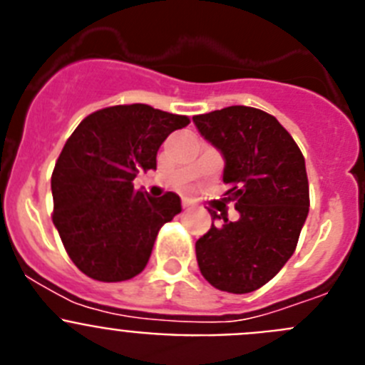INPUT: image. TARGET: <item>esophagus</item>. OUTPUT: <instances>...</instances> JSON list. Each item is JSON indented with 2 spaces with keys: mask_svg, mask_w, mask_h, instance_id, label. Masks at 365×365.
Wrapping results in <instances>:
<instances>
[{
  "mask_svg": "<svg viewBox=\"0 0 365 365\" xmlns=\"http://www.w3.org/2000/svg\"><path fill=\"white\" fill-rule=\"evenodd\" d=\"M190 206H193L192 199H182V208H190Z\"/></svg>",
  "mask_w": 365,
  "mask_h": 365,
  "instance_id": "1",
  "label": "esophagus"
}]
</instances>
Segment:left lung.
Instances as JSON below:
<instances>
[{
    "mask_svg": "<svg viewBox=\"0 0 365 365\" xmlns=\"http://www.w3.org/2000/svg\"><path fill=\"white\" fill-rule=\"evenodd\" d=\"M193 122L225 157V195L240 219L210 210L212 227L195 243L199 270L219 291L247 294L269 283L294 254L309 214L305 159L272 115L230 106ZM214 218H222L215 227Z\"/></svg>",
    "mask_w": 365,
    "mask_h": 365,
    "instance_id": "1",
    "label": "left lung"
}]
</instances>
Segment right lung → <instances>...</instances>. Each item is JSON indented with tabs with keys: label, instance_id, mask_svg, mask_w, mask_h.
<instances>
[{
	"label": "right lung",
	"instance_id": "1",
	"mask_svg": "<svg viewBox=\"0 0 365 365\" xmlns=\"http://www.w3.org/2000/svg\"><path fill=\"white\" fill-rule=\"evenodd\" d=\"M186 115L122 104L87 115L67 138L51 177L53 222L67 256L96 282H125L144 270L164 222L180 199L133 188L140 170L157 168V151Z\"/></svg>",
	"mask_w": 365,
	"mask_h": 365
}]
</instances>
